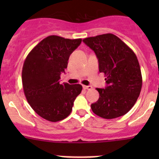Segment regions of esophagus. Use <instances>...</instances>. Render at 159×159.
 Returning a JSON list of instances; mask_svg holds the SVG:
<instances>
[{
  "label": "esophagus",
  "mask_w": 159,
  "mask_h": 159,
  "mask_svg": "<svg viewBox=\"0 0 159 159\" xmlns=\"http://www.w3.org/2000/svg\"><path fill=\"white\" fill-rule=\"evenodd\" d=\"M83 88L86 90H91L92 89V87L91 85H83Z\"/></svg>",
  "instance_id": "34e87169"
}]
</instances>
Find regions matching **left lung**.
Wrapping results in <instances>:
<instances>
[{
    "label": "left lung",
    "instance_id": "8db88e82",
    "mask_svg": "<svg viewBox=\"0 0 159 159\" xmlns=\"http://www.w3.org/2000/svg\"><path fill=\"white\" fill-rule=\"evenodd\" d=\"M98 59L99 71L105 75L107 86L96 89L99 98L91 108L106 119L122 116L135 104L142 86L140 65L134 51L112 34L83 40Z\"/></svg>",
    "mask_w": 159,
    "mask_h": 159
}]
</instances>
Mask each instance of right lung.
<instances>
[{
  "label": "right lung",
  "mask_w": 159,
  "mask_h": 159,
  "mask_svg": "<svg viewBox=\"0 0 159 159\" xmlns=\"http://www.w3.org/2000/svg\"><path fill=\"white\" fill-rule=\"evenodd\" d=\"M81 39L51 35L28 54L22 69V84L27 101L38 115L48 121H61L70 115L81 92L79 84H60L61 74L68 67L72 52Z\"/></svg>",
  "instance_id": "1"
}]
</instances>
